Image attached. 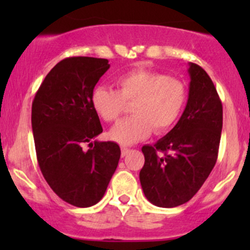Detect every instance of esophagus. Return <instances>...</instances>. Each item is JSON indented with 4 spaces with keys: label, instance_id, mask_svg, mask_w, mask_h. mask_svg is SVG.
Wrapping results in <instances>:
<instances>
[{
    "label": "esophagus",
    "instance_id": "34e87169",
    "mask_svg": "<svg viewBox=\"0 0 250 250\" xmlns=\"http://www.w3.org/2000/svg\"><path fill=\"white\" fill-rule=\"evenodd\" d=\"M121 151H122V157H125V156L129 152L130 148L127 147V146H121Z\"/></svg>",
    "mask_w": 250,
    "mask_h": 250
}]
</instances>
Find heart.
Here are the masks:
<instances>
[{"label":"heart","instance_id":"b5f03b06","mask_svg":"<svg viewBox=\"0 0 250 250\" xmlns=\"http://www.w3.org/2000/svg\"><path fill=\"white\" fill-rule=\"evenodd\" d=\"M117 89L98 85L93 89L92 105L106 122H113L132 104L133 116L120 121L111 129V139L129 145L147 137L153 129L163 134L178 122L188 102L184 82L161 72L135 69L116 80Z\"/></svg>","mask_w":250,"mask_h":250}]
</instances>
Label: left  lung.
I'll list each match as a JSON object with an SVG mask.
<instances>
[{
	"label": "left lung",
	"mask_w": 250,
	"mask_h": 250,
	"mask_svg": "<svg viewBox=\"0 0 250 250\" xmlns=\"http://www.w3.org/2000/svg\"><path fill=\"white\" fill-rule=\"evenodd\" d=\"M190 90L175 127L153 145L143 146L145 163L139 178L146 198L162 208L188 202L218 160L223 105L213 81L190 62Z\"/></svg>",
	"instance_id": "8db88e82"
}]
</instances>
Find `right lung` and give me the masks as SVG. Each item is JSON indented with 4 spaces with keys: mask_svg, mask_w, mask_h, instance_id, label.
Returning <instances> with one entry per match:
<instances>
[{
    "mask_svg": "<svg viewBox=\"0 0 250 250\" xmlns=\"http://www.w3.org/2000/svg\"><path fill=\"white\" fill-rule=\"evenodd\" d=\"M109 67L107 59L66 58L48 72L32 102L40 169L62 201L81 208L102 200L121 157L113 141L90 143L103 132L92 93ZM87 142L90 150L84 151Z\"/></svg>",
    "mask_w": 250,
    "mask_h": 250,
    "instance_id": "obj_1",
    "label": "right lung"
}]
</instances>
